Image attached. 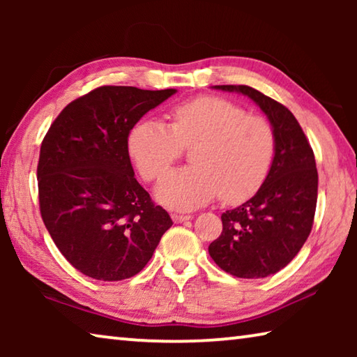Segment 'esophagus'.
Returning a JSON list of instances; mask_svg holds the SVG:
<instances>
[{
	"label": "esophagus",
	"instance_id": "34e87169",
	"mask_svg": "<svg viewBox=\"0 0 357 357\" xmlns=\"http://www.w3.org/2000/svg\"><path fill=\"white\" fill-rule=\"evenodd\" d=\"M172 219H173L174 223H183V222H185V220H190L192 215H189V214H178V213H173V214H172Z\"/></svg>",
	"mask_w": 357,
	"mask_h": 357
}]
</instances>
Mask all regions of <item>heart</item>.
I'll use <instances>...</instances> for the list:
<instances>
[{
  "label": "heart",
  "instance_id": "heart-1",
  "mask_svg": "<svg viewBox=\"0 0 357 357\" xmlns=\"http://www.w3.org/2000/svg\"><path fill=\"white\" fill-rule=\"evenodd\" d=\"M195 165L165 174L155 195L173 209H195L220 193L225 203H243L268 178L275 135L268 121L247 114L233 102L203 96L172 110V128L142 119L128 135V151L146 181L160 178L184 153Z\"/></svg>",
  "mask_w": 357,
  "mask_h": 357
}]
</instances>
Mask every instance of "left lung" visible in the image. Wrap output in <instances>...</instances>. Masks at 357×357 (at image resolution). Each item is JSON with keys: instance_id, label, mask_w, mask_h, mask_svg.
<instances>
[{"instance_id": "8db88e82", "label": "left lung", "mask_w": 357, "mask_h": 357, "mask_svg": "<svg viewBox=\"0 0 357 357\" xmlns=\"http://www.w3.org/2000/svg\"><path fill=\"white\" fill-rule=\"evenodd\" d=\"M214 88L250 98L275 135L274 160L264 184L249 202L222 214V233L208 249L225 273L263 279L285 268L312 231L318 197L315 155L285 105L245 84Z\"/></svg>"}]
</instances>
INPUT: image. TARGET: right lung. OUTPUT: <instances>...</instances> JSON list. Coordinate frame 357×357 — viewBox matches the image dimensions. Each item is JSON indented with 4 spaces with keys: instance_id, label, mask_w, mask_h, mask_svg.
Returning a JSON list of instances; mask_svg holds the SVG:
<instances>
[{
    "instance_id": "add662e5",
    "label": "right lung",
    "mask_w": 357,
    "mask_h": 357,
    "mask_svg": "<svg viewBox=\"0 0 357 357\" xmlns=\"http://www.w3.org/2000/svg\"><path fill=\"white\" fill-rule=\"evenodd\" d=\"M176 89L100 86L64 108L42 140L39 208L53 243L82 274L124 280L146 266L173 222L138 184L128 135Z\"/></svg>"
}]
</instances>
